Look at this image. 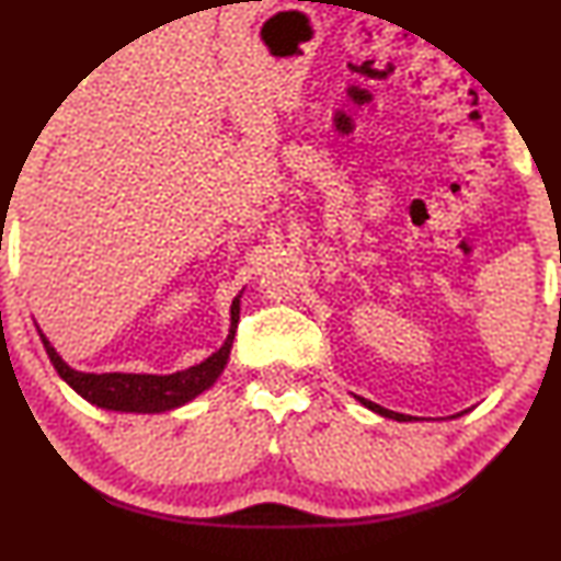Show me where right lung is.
I'll list each match as a JSON object with an SVG mask.
<instances>
[{"instance_id": "right-lung-1", "label": "right lung", "mask_w": 561, "mask_h": 561, "mask_svg": "<svg viewBox=\"0 0 561 561\" xmlns=\"http://www.w3.org/2000/svg\"><path fill=\"white\" fill-rule=\"evenodd\" d=\"M232 317L240 319V311L232 309ZM229 350L232 344H225L217 355L206 359L202 367H196L188 375H173V378H94V375H79L53 357L58 367V375L66 380V386L76 390L83 401L96 405V409L110 413H171L181 405H186L206 393L219 375L225 373L229 363Z\"/></svg>"}]
</instances>
